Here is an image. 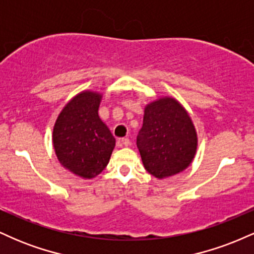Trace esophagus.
Masks as SVG:
<instances>
[{
    "instance_id": "esophagus-1",
    "label": "esophagus",
    "mask_w": 254,
    "mask_h": 254,
    "mask_svg": "<svg viewBox=\"0 0 254 254\" xmlns=\"http://www.w3.org/2000/svg\"><path fill=\"white\" fill-rule=\"evenodd\" d=\"M121 141H122V143H123V144L125 145V147H129V145L131 144L130 139H129V138H127V137H124V138H122Z\"/></svg>"
}]
</instances>
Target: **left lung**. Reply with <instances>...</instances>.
Wrapping results in <instances>:
<instances>
[{
	"label": "left lung",
	"instance_id": "8db88e82",
	"mask_svg": "<svg viewBox=\"0 0 254 254\" xmlns=\"http://www.w3.org/2000/svg\"><path fill=\"white\" fill-rule=\"evenodd\" d=\"M136 143L145 170L164 179L190 166L198 138L188 111L174 98L165 97L145 106Z\"/></svg>",
	"mask_w": 254,
	"mask_h": 254
}]
</instances>
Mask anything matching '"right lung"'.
<instances>
[{"label":"right lung","mask_w":254,"mask_h":254,"mask_svg":"<svg viewBox=\"0 0 254 254\" xmlns=\"http://www.w3.org/2000/svg\"><path fill=\"white\" fill-rule=\"evenodd\" d=\"M101 98L92 90L78 93L61 111L52 132L58 161L84 179L104 171L116 145V138L98 115Z\"/></svg>","instance_id":"add662e5"}]
</instances>
